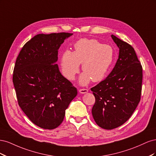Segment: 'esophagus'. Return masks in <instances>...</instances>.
<instances>
[{
    "label": "esophagus",
    "instance_id": "esophagus-1",
    "mask_svg": "<svg viewBox=\"0 0 156 156\" xmlns=\"http://www.w3.org/2000/svg\"><path fill=\"white\" fill-rule=\"evenodd\" d=\"M79 91L80 93H81V94H85V93L88 92V89H86V88H81L79 90Z\"/></svg>",
    "mask_w": 156,
    "mask_h": 156
}]
</instances>
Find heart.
<instances>
[{"label": "heart", "mask_w": 156, "mask_h": 156, "mask_svg": "<svg viewBox=\"0 0 156 156\" xmlns=\"http://www.w3.org/2000/svg\"><path fill=\"white\" fill-rule=\"evenodd\" d=\"M75 51H66L61 57V67L64 76L73 80L79 72L80 64H83V73L79 78L82 85H85L92 79L100 81L105 77L114 59L111 47L103 45L94 39L83 38L74 45Z\"/></svg>", "instance_id": "heart-1"}]
</instances>
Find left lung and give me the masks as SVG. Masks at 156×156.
Here are the masks:
<instances>
[{"label": "left lung", "instance_id": "8db88e82", "mask_svg": "<svg viewBox=\"0 0 156 156\" xmlns=\"http://www.w3.org/2000/svg\"><path fill=\"white\" fill-rule=\"evenodd\" d=\"M119 48L115 66L108 77L91 88L96 99L92 113L96 123L105 129L124 124L140 100L143 68L131 45L111 35Z\"/></svg>", "mask_w": 156, "mask_h": 156}]
</instances>
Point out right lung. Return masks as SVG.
Instances as JSON below:
<instances>
[{"instance_id": "add662e5", "label": "right lung", "mask_w": 156, "mask_h": 156, "mask_svg": "<svg viewBox=\"0 0 156 156\" xmlns=\"http://www.w3.org/2000/svg\"><path fill=\"white\" fill-rule=\"evenodd\" d=\"M72 33L40 34L23 47L13 73L18 104L35 125L53 129L62 123L65 111L77 90L60 72L58 50Z\"/></svg>"}]
</instances>
